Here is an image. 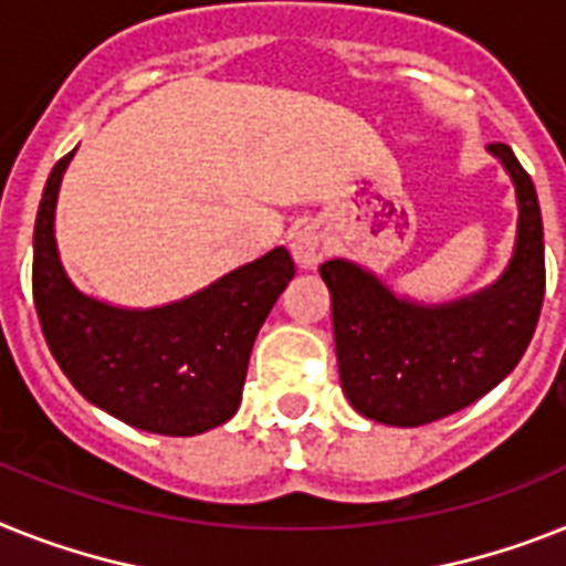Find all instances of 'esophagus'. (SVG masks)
Returning a JSON list of instances; mask_svg holds the SVG:
<instances>
[{"label":"esophagus","mask_w":566,"mask_h":566,"mask_svg":"<svg viewBox=\"0 0 566 566\" xmlns=\"http://www.w3.org/2000/svg\"><path fill=\"white\" fill-rule=\"evenodd\" d=\"M289 249H292V256H294V263H297V269H315V265L326 256L324 231H321L317 226L301 228V231L292 233Z\"/></svg>","instance_id":"34e87169"}]
</instances>
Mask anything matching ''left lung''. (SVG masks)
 <instances>
[{
	"instance_id": "left-lung-1",
	"label": "left lung",
	"mask_w": 566,
	"mask_h": 566,
	"mask_svg": "<svg viewBox=\"0 0 566 566\" xmlns=\"http://www.w3.org/2000/svg\"><path fill=\"white\" fill-rule=\"evenodd\" d=\"M489 153L517 199L515 249L492 286L419 303L353 260L321 265L333 297L340 387L373 422L417 428L462 410L501 385L530 347L546 283L538 193L512 147L489 144Z\"/></svg>"
}]
</instances>
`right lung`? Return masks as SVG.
I'll return each instance as SVG.
<instances>
[{
  "mask_svg": "<svg viewBox=\"0 0 566 566\" xmlns=\"http://www.w3.org/2000/svg\"><path fill=\"white\" fill-rule=\"evenodd\" d=\"M74 149L51 170L34 226V306L74 390L138 431L196 437L237 413L260 326L294 277L283 245L181 301L126 310L74 286L54 210Z\"/></svg>",
  "mask_w": 566,
  "mask_h": 566,
  "instance_id": "right-lung-1",
  "label": "right lung"
}]
</instances>
